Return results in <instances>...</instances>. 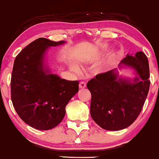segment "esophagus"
Masks as SVG:
<instances>
[{"label":"esophagus","mask_w":159,"mask_h":159,"mask_svg":"<svg viewBox=\"0 0 159 159\" xmlns=\"http://www.w3.org/2000/svg\"><path fill=\"white\" fill-rule=\"evenodd\" d=\"M79 88L80 89L86 88V83H85V82H80V84H79Z\"/></svg>","instance_id":"esophagus-1"}]
</instances>
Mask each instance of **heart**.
<instances>
[{
	"instance_id": "b5f03b06",
	"label": "heart",
	"mask_w": 159,
	"mask_h": 159,
	"mask_svg": "<svg viewBox=\"0 0 159 159\" xmlns=\"http://www.w3.org/2000/svg\"><path fill=\"white\" fill-rule=\"evenodd\" d=\"M106 50V48H104L103 49V51H105ZM121 56V53L119 51H116L114 52V53H113L110 56V57L108 58V59L106 61L104 62L103 64H102L101 66H100L99 71H106L109 70V69L115 64V63H116L117 61H119V59H120ZM71 67H72L74 69H75V70H77L78 68H79L77 65L75 64H71Z\"/></svg>"
}]
</instances>
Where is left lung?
<instances>
[{"label":"left lung","mask_w":159,"mask_h":159,"mask_svg":"<svg viewBox=\"0 0 159 159\" xmlns=\"http://www.w3.org/2000/svg\"><path fill=\"white\" fill-rule=\"evenodd\" d=\"M132 68V80L119 75L118 70ZM119 70H118V69ZM149 64L142 51L127 54L118 69L99 74L87 84L91 93L90 115L104 129L118 131L135 121L146 100L150 87Z\"/></svg>","instance_id":"1"}]
</instances>
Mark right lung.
Listing matches in <instances>:
<instances>
[{
  "label": "right lung",
  "instance_id": "1",
  "mask_svg": "<svg viewBox=\"0 0 159 159\" xmlns=\"http://www.w3.org/2000/svg\"><path fill=\"white\" fill-rule=\"evenodd\" d=\"M64 43L38 38L14 60L11 79L13 106L19 117L36 129L56 127L64 119L66 106L79 91V82L61 79L45 64L50 47Z\"/></svg>",
  "mask_w": 159,
  "mask_h": 159
}]
</instances>
